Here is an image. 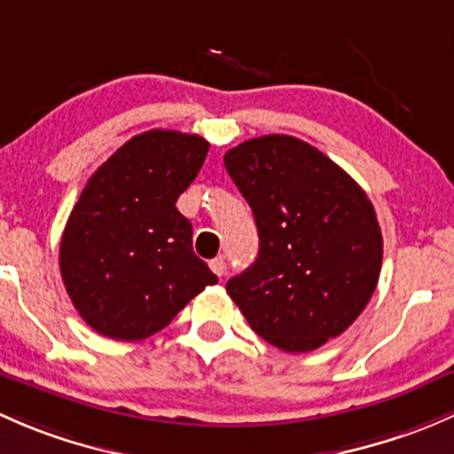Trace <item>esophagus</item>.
<instances>
[{
    "label": "esophagus",
    "mask_w": 454,
    "mask_h": 454,
    "mask_svg": "<svg viewBox=\"0 0 454 454\" xmlns=\"http://www.w3.org/2000/svg\"><path fill=\"white\" fill-rule=\"evenodd\" d=\"M209 269H212L214 273L218 275V278H223V275L227 273V262H225V258H214L212 262H209Z\"/></svg>",
    "instance_id": "1"
}]
</instances>
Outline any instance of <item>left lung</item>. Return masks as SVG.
<instances>
[{
    "label": "left lung",
    "instance_id": "obj_1",
    "mask_svg": "<svg viewBox=\"0 0 454 454\" xmlns=\"http://www.w3.org/2000/svg\"><path fill=\"white\" fill-rule=\"evenodd\" d=\"M225 168L260 236L258 258L229 279V297L275 348H321L376 291L382 233L372 200L343 168L291 135L238 144Z\"/></svg>",
    "mask_w": 454,
    "mask_h": 454
}]
</instances>
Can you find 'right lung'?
Here are the masks:
<instances>
[{"instance_id": "add662e5", "label": "right lung", "mask_w": 454, "mask_h": 454, "mask_svg": "<svg viewBox=\"0 0 454 454\" xmlns=\"http://www.w3.org/2000/svg\"><path fill=\"white\" fill-rule=\"evenodd\" d=\"M207 151L200 135L153 129L89 176L59 262L74 308L98 334L146 339L218 282L192 251V225L176 209Z\"/></svg>"}]
</instances>
